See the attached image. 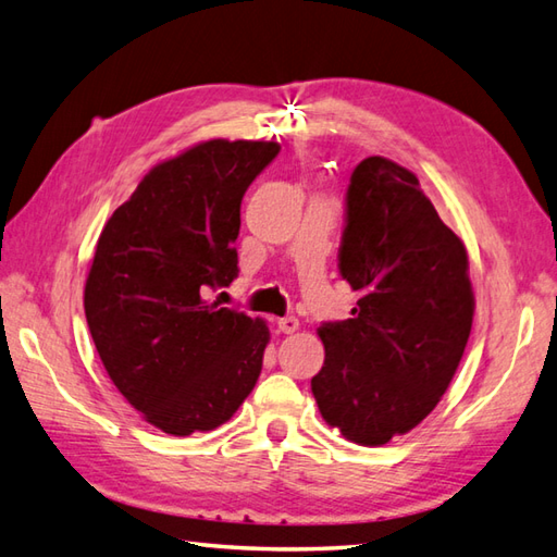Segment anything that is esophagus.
Segmentation results:
<instances>
[{"instance_id": "obj_1", "label": "esophagus", "mask_w": 557, "mask_h": 557, "mask_svg": "<svg viewBox=\"0 0 557 557\" xmlns=\"http://www.w3.org/2000/svg\"><path fill=\"white\" fill-rule=\"evenodd\" d=\"M277 329L280 333H297L299 331V319L297 315H285V319H277Z\"/></svg>"}]
</instances>
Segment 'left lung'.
<instances>
[{"label":"left lung","instance_id":"obj_1","mask_svg":"<svg viewBox=\"0 0 557 557\" xmlns=\"http://www.w3.org/2000/svg\"><path fill=\"white\" fill-rule=\"evenodd\" d=\"M337 268L359 299L352 319L319 329L311 391L345 440L381 446L428 418L459 369L475 309L468 253L416 173L369 157L347 185Z\"/></svg>","mask_w":557,"mask_h":557}]
</instances>
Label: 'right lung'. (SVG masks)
I'll use <instances>...</instances> for the list:
<instances>
[{
  "mask_svg": "<svg viewBox=\"0 0 557 557\" xmlns=\"http://www.w3.org/2000/svg\"><path fill=\"white\" fill-rule=\"evenodd\" d=\"M277 151L248 139L185 149L98 236L84 287L98 357L129 406L173 437L224 424L263 369L265 321L207 297L238 275L244 193Z\"/></svg>",
  "mask_w": 557,
  "mask_h": 557,
  "instance_id": "right-lung-1",
  "label": "right lung"
}]
</instances>
